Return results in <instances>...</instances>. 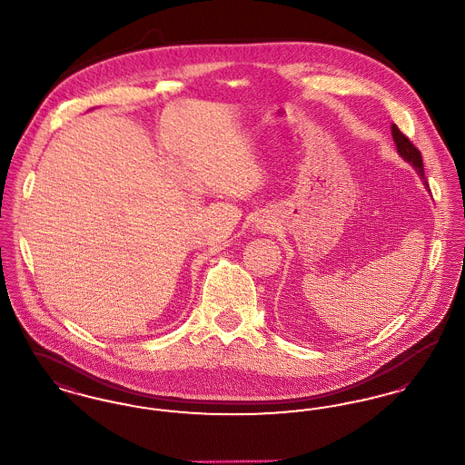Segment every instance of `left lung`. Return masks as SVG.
Segmentation results:
<instances>
[{
	"instance_id": "left-lung-1",
	"label": "left lung",
	"mask_w": 465,
	"mask_h": 465,
	"mask_svg": "<svg viewBox=\"0 0 465 465\" xmlns=\"http://www.w3.org/2000/svg\"><path fill=\"white\" fill-rule=\"evenodd\" d=\"M392 137H394V143L398 146L399 155L402 156L410 165H413V169L423 179V184L427 186V179H425V174H423V162H421L420 152L415 148V144L404 134L399 131L398 125H392Z\"/></svg>"
}]
</instances>
